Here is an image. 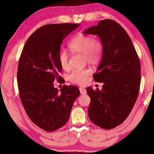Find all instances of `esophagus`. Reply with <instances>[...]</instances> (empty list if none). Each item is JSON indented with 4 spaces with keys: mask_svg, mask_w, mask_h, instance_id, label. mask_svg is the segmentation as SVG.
Masks as SVG:
<instances>
[{
    "mask_svg": "<svg viewBox=\"0 0 154 154\" xmlns=\"http://www.w3.org/2000/svg\"><path fill=\"white\" fill-rule=\"evenodd\" d=\"M79 90H80V93L81 94H85L87 93V91L85 89V88L81 87V88H80Z\"/></svg>",
    "mask_w": 154,
    "mask_h": 154,
    "instance_id": "1",
    "label": "esophagus"
}]
</instances>
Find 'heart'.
<instances>
[{
  "label": "heart",
  "mask_w": 154,
  "mask_h": 154,
  "mask_svg": "<svg viewBox=\"0 0 154 154\" xmlns=\"http://www.w3.org/2000/svg\"><path fill=\"white\" fill-rule=\"evenodd\" d=\"M68 48L73 54H82L85 60L91 64H97L102 60L104 54V46L99 40H94L90 35L77 34L69 42ZM58 61L63 69L69 68V55L66 51H61L58 55ZM91 74L89 69L74 70L69 75L68 79L74 84L83 85L86 84Z\"/></svg>",
  "instance_id": "b5f03b06"
}]
</instances>
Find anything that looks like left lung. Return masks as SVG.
<instances>
[{
	"mask_svg": "<svg viewBox=\"0 0 154 154\" xmlns=\"http://www.w3.org/2000/svg\"><path fill=\"white\" fill-rule=\"evenodd\" d=\"M85 34L97 35L104 46L102 60L93 75L103 89L87 88L91 98L88 109L90 120L104 129L122 124L132 111L138 96L141 69L131 39L125 30L110 19L100 20Z\"/></svg>",
	"mask_w": 154,
	"mask_h": 154,
	"instance_id": "8db88e82",
	"label": "left lung"
}]
</instances>
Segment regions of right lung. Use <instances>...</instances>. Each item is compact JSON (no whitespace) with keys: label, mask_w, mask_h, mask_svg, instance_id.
<instances>
[{"label":"right lung","mask_w":154,"mask_h":154,"mask_svg":"<svg viewBox=\"0 0 154 154\" xmlns=\"http://www.w3.org/2000/svg\"><path fill=\"white\" fill-rule=\"evenodd\" d=\"M79 26L65 23L39 28L28 38L20 57L17 81L22 104L32 122L47 132L67 123L80 94L75 86L64 85L60 91L53 83L61 77L58 55L62 41Z\"/></svg>","instance_id":"add662e5"}]
</instances>
